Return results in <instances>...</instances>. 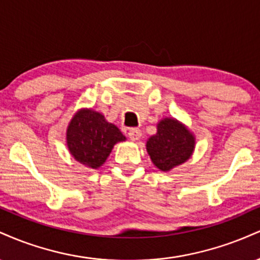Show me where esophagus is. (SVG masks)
Listing matches in <instances>:
<instances>
[{"label":"esophagus","mask_w":260,"mask_h":260,"mask_svg":"<svg viewBox=\"0 0 260 260\" xmlns=\"http://www.w3.org/2000/svg\"><path fill=\"white\" fill-rule=\"evenodd\" d=\"M128 137H129L131 140L136 142V140H139L140 137H142V132L138 128H132V129L128 131Z\"/></svg>","instance_id":"1"}]
</instances>
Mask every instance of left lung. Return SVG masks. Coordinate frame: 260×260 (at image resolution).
<instances>
[{"label":"left lung","instance_id":"obj_1","mask_svg":"<svg viewBox=\"0 0 260 260\" xmlns=\"http://www.w3.org/2000/svg\"><path fill=\"white\" fill-rule=\"evenodd\" d=\"M156 127V133L147 140V151L160 171H171L192 156L196 137L186 124L174 117L162 118Z\"/></svg>","mask_w":260,"mask_h":260}]
</instances>
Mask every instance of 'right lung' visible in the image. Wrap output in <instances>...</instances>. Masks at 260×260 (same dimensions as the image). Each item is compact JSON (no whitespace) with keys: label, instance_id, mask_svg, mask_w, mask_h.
Here are the masks:
<instances>
[{"label":"right lung","instance_id":"right-lung-1","mask_svg":"<svg viewBox=\"0 0 260 260\" xmlns=\"http://www.w3.org/2000/svg\"><path fill=\"white\" fill-rule=\"evenodd\" d=\"M126 137L103 113L92 109H80L74 113L66 132L70 153L89 169H99L105 164L115 144Z\"/></svg>","mask_w":260,"mask_h":260}]
</instances>
